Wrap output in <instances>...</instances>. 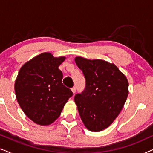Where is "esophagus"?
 I'll use <instances>...</instances> for the list:
<instances>
[{
	"label": "esophagus",
	"instance_id": "obj_1",
	"mask_svg": "<svg viewBox=\"0 0 153 153\" xmlns=\"http://www.w3.org/2000/svg\"><path fill=\"white\" fill-rule=\"evenodd\" d=\"M71 90H72V91L73 94H74V95L75 93H76V87H73L71 89Z\"/></svg>",
	"mask_w": 153,
	"mask_h": 153
}]
</instances>
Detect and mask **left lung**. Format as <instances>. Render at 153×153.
<instances>
[{
  "label": "left lung",
  "mask_w": 153,
  "mask_h": 153,
  "mask_svg": "<svg viewBox=\"0 0 153 153\" xmlns=\"http://www.w3.org/2000/svg\"><path fill=\"white\" fill-rule=\"evenodd\" d=\"M75 62L85 78V88L74 102L85 127L100 131L120 114L128 96V81L116 65L104 60L77 56Z\"/></svg>",
  "instance_id": "obj_1"
}]
</instances>
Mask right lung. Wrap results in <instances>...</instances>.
I'll return each mask as SVG.
<instances>
[{
	"label": "right lung",
	"instance_id": "obj_1",
	"mask_svg": "<svg viewBox=\"0 0 153 153\" xmlns=\"http://www.w3.org/2000/svg\"><path fill=\"white\" fill-rule=\"evenodd\" d=\"M65 58L45 52L26 62L18 73L16 100L26 116L37 125L53 123L73 95L62 83V73L58 69Z\"/></svg>",
	"mask_w": 153,
	"mask_h": 153
}]
</instances>
